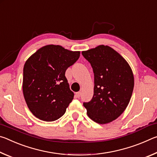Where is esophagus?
<instances>
[{"instance_id":"1","label":"esophagus","mask_w":157,"mask_h":157,"mask_svg":"<svg viewBox=\"0 0 157 157\" xmlns=\"http://www.w3.org/2000/svg\"><path fill=\"white\" fill-rule=\"evenodd\" d=\"M75 95H76V97L77 98H79L80 97V95H81V92H77L76 94H75Z\"/></svg>"}]
</instances>
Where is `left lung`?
Here are the masks:
<instances>
[{
  "label": "left lung",
  "mask_w": 157,
  "mask_h": 157,
  "mask_svg": "<svg viewBox=\"0 0 157 157\" xmlns=\"http://www.w3.org/2000/svg\"><path fill=\"white\" fill-rule=\"evenodd\" d=\"M82 54L94 73V96L84 107L95 123H110L123 113L131 99L134 85L132 69L109 46L101 45Z\"/></svg>",
  "instance_id": "8db88e82"
}]
</instances>
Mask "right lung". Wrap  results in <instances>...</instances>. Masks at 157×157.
<instances>
[{"instance_id": "1", "label": "right lung", "mask_w": 157, "mask_h": 157, "mask_svg": "<svg viewBox=\"0 0 157 157\" xmlns=\"http://www.w3.org/2000/svg\"><path fill=\"white\" fill-rule=\"evenodd\" d=\"M80 52L61 46L39 49L23 67V92L29 109L41 121H56L65 113L73 99L66 71L79 59Z\"/></svg>"}]
</instances>
